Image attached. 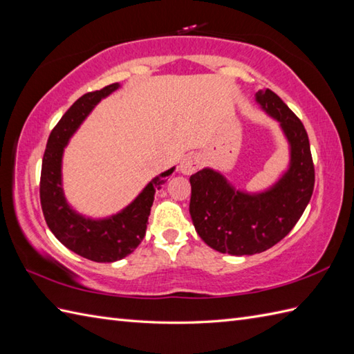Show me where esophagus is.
Instances as JSON below:
<instances>
[{"instance_id":"obj_1","label":"esophagus","mask_w":354,"mask_h":354,"mask_svg":"<svg viewBox=\"0 0 354 354\" xmlns=\"http://www.w3.org/2000/svg\"><path fill=\"white\" fill-rule=\"evenodd\" d=\"M202 164V160L199 155H187L184 160L179 164V171L183 175H192V173L196 171Z\"/></svg>"}]
</instances>
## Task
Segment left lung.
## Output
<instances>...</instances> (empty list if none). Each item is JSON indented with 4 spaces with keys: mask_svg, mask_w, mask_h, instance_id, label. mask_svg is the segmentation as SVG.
Wrapping results in <instances>:
<instances>
[{
    "mask_svg": "<svg viewBox=\"0 0 354 354\" xmlns=\"http://www.w3.org/2000/svg\"><path fill=\"white\" fill-rule=\"evenodd\" d=\"M255 100L280 123L290 146V162L284 175L261 193L236 190L213 169L190 176L194 228L222 254L252 255L272 248L295 227L313 193L315 167L303 123L270 89H260Z\"/></svg>",
    "mask_w": 354,
    "mask_h": 354,
    "instance_id": "1",
    "label": "left lung"
}]
</instances>
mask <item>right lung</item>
I'll return each mask as SVG.
<instances>
[{
	"instance_id": "right-lung-1",
	"label": "right lung",
	"mask_w": 354,
	"mask_h": 354,
	"mask_svg": "<svg viewBox=\"0 0 354 354\" xmlns=\"http://www.w3.org/2000/svg\"><path fill=\"white\" fill-rule=\"evenodd\" d=\"M118 86V84L108 85L99 91L86 93L74 102L51 131L42 158L39 196L45 222L62 245L97 263L122 260L141 243L146 234L155 192L160 190L165 178L175 170L171 167L155 176L133 202L106 219H88L68 205L62 189L64 147L95 104Z\"/></svg>"
}]
</instances>
